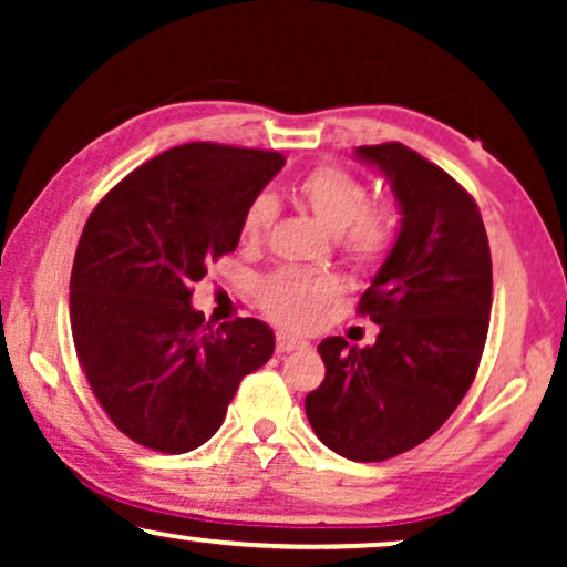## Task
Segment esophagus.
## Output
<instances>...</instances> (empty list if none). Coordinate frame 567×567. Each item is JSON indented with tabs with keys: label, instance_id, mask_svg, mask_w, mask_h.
Returning <instances> with one entry per match:
<instances>
[{
	"label": "esophagus",
	"instance_id": "1",
	"mask_svg": "<svg viewBox=\"0 0 567 567\" xmlns=\"http://www.w3.org/2000/svg\"><path fill=\"white\" fill-rule=\"evenodd\" d=\"M307 340H299L289 336V332H278L276 336V351L278 353H291V351H305Z\"/></svg>",
	"mask_w": 567,
	"mask_h": 567
}]
</instances>
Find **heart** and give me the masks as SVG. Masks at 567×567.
<instances>
[{"mask_svg":"<svg viewBox=\"0 0 567 567\" xmlns=\"http://www.w3.org/2000/svg\"><path fill=\"white\" fill-rule=\"evenodd\" d=\"M293 200L324 229L338 235L340 255L359 274L377 270L394 250L400 229L398 208L392 204H369L367 183L346 167L320 165L309 169L293 185ZM276 214L274 198L255 196L239 219L243 245L258 247L266 243ZM336 297V278L307 270H278L260 289L266 315L291 330H312Z\"/></svg>","mask_w":567,"mask_h":567,"instance_id":"1","label":"heart"}]
</instances>
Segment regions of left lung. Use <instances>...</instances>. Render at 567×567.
<instances>
[{
  "label": "left lung",
  "instance_id": "1",
  "mask_svg": "<svg viewBox=\"0 0 567 567\" xmlns=\"http://www.w3.org/2000/svg\"><path fill=\"white\" fill-rule=\"evenodd\" d=\"M390 177L400 235L359 301L374 346L328 338L305 410L317 439L353 462H384L431 439L475 382L491 324L493 262L475 198L415 150L359 146Z\"/></svg>",
  "mask_w": 567,
  "mask_h": 567
}]
</instances>
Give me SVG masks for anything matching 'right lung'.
Instances as JSON below:
<instances>
[{
    "label": "right lung",
    "mask_w": 567,
    "mask_h": 567,
    "mask_svg": "<svg viewBox=\"0 0 567 567\" xmlns=\"http://www.w3.org/2000/svg\"><path fill=\"white\" fill-rule=\"evenodd\" d=\"M284 154L193 142L103 196L76 245L69 317L76 361L115 429L185 454L219 431L239 382L274 355L266 322L214 328L190 307L208 262L235 252L245 206Z\"/></svg>",
    "instance_id": "obj_1"
}]
</instances>
